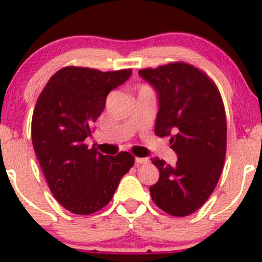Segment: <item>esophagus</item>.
<instances>
[{"label":"esophagus","instance_id":"1","mask_svg":"<svg viewBox=\"0 0 262 262\" xmlns=\"http://www.w3.org/2000/svg\"><path fill=\"white\" fill-rule=\"evenodd\" d=\"M148 161H149L148 158H141V157H136L135 158V162L138 164H145V163H148Z\"/></svg>","mask_w":262,"mask_h":262}]
</instances>
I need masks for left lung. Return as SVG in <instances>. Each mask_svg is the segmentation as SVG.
Segmentation results:
<instances>
[{
  "label": "left lung",
  "mask_w": 262,
  "mask_h": 262,
  "mask_svg": "<svg viewBox=\"0 0 262 262\" xmlns=\"http://www.w3.org/2000/svg\"><path fill=\"white\" fill-rule=\"evenodd\" d=\"M157 91L154 133L171 136L175 166L151 158L159 179L149 188L154 203L176 217L191 215L215 190L226 154V116L220 91L201 69L183 61L140 69Z\"/></svg>",
  "instance_id": "1"
}]
</instances>
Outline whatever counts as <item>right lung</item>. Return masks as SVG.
Here are the masks:
<instances>
[{
  "mask_svg": "<svg viewBox=\"0 0 262 262\" xmlns=\"http://www.w3.org/2000/svg\"><path fill=\"white\" fill-rule=\"evenodd\" d=\"M131 73L66 67L49 79L37 99L32 117L34 151L51 193L72 213L90 215L105 207L135 163L128 151L108 157L84 143L109 92Z\"/></svg>",
  "mask_w": 262,
  "mask_h": 262,
  "instance_id": "obj_1",
  "label": "right lung"
}]
</instances>
